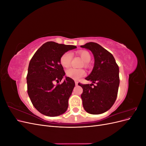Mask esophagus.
Masks as SVG:
<instances>
[{"instance_id":"34e87169","label":"esophagus","mask_w":146,"mask_h":146,"mask_svg":"<svg viewBox=\"0 0 146 146\" xmlns=\"http://www.w3.org/2000/svg\"><path fill=\"white\" fill-rule=\"evenodd\" d=\"M78 82L77 81H75V84H76V86L78 85Z\"/></svg>"}]
</instances>
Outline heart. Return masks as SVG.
<instances>
[{
    "mask_svg": "<svg viewBox=\"0 0 146 146\" xmlns=\"http://www.w3.org/2000/svg\"><path fill=\"white\" fill-rule=\"evenodd\" d=\"M78 54L80 55L83 60L85 61L84 66L85 68L89 67V62L91 60V56L90 53L86 50H81L78 51ZM72 59V54L70 52H66L61 56L60 61L61 66L64 68H68L71 63ZM86 72L82 69H76L70 68L66 70V75L67 76L71 78L74 80H78L81 77L85 76Z\"/></svg>",
    "mask_w": 146,
    "mask_h": 146,
    "instance_id": "heart-1",
    "label": "heart"
}]
</instances>
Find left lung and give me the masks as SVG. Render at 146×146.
<instances>
[{
  "mask_svg": "<svg viewBox=\"0 0 146 146\" xmlns=\"http://www.w3.org/2000/svg\"><path fill=\"white\" fill-rule=\"evenodd\" d=\"M81 47L90 50L94 56V68L85 78L92 83H78L83 88V108L90 114L104 113L112 107L117 98L120 82L119 66L111 53L98 43L90 42Z\"/></svg>",
  "mask_w": 146,
  "mask_h": 146,
  "instance_id": "left-lung-1",
  "label": "left lung"
}]
</instances>
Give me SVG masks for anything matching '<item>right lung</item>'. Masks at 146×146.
<instances>
[{
    "label": "right lung",
    "mask_w": 146,
    "mask_h": 146,
    "mask_svg": "<svg viewBox=\"0 0 146 146\" xmlns=\"http://www.w3.org/2000/svg\"><path fill=\"white\" fill-rule=\"evenodd\" d=\"M77 47L53 41L39 47L31 59L27 76V92L31 102L39 112L47 116L63 114L68 107V100L75 86L72 78L66 77L60 64L61 56Z\"/></svg>",
    "instance_id": "right-lung-1"
}]
</instances>
